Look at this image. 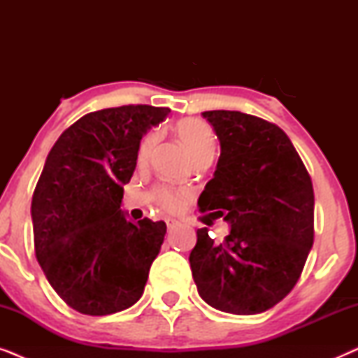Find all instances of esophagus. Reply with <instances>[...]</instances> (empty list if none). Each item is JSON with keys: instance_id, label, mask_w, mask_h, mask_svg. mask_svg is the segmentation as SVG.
Returning a JSON list of instances; mask_svg holds the SVG:
<instances>
[{"instance_id": "esophagus-1", "label": "esophagus", "mask_w": 358, "mask_h": 358, "mask_svg": "<svg viewBox=\"0 0 358 358\" xmlns=\"http://www.w3.org/2000/svg\"><path fill=\"white\" fill-rule=\"evenodd\" d=\"M166 224H168V229H173V228L178 227L179 222H178V220H174V218H166Z\"/></svg>"}]
</instances>
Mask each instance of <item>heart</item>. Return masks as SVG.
I'll return each instance as SVG.
<instances>
[{"instance_id": "heart-1", "label": "heart", "mask_w": 358, "mask_h": 358, "mask_svg": "<svg viewBox=\"0 0 358 358\" xmlns=\"http://www.w3.org/2000/svg\"><path fill=\"white\" fill-rule=\"evenodd\" d=\"M176 134H178L180 143L187 150L190 158L197 159L202 156H213L215 150H217V136H215L212 127L205 124L202 120L187 119L180 120L176 125ZM156 141H158V134L151 131L141 140L140 150H138V161L145 163L148 161L151 151H153ZM159 203L168 210H179L184 203L185 192L182 190H171V189H158L156 192Z\"/></svg>"}]
</instances>
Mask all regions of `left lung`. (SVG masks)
I'll return each mask as SVG.
<instances>
[{"instance_id":"1","label":"left lung","mask_w":358,"mask_h":358,"mask_svg":"<svg viewBox=\"0 0 358 358\" xmlns=\"http://www.w3.org/2000/svg\"><path fill=\"white\" fill-rule=\"evenodd\" d=\"M202 117L222 153L199 208L231 229L218 244L207 228L197 229L189 256L192 277L215 310L257 315L283 300L305 267L315 238L311 178L277 125L238 110Z\"/></svg>"}]
</instances>
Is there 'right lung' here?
<instances>
[{"mask_svg":"<svg viewBox=\"0 0 358 358\" xmlns=\"http://www.w3.org/2000/svg\"><path fill=\"white\" fill-rule=\"evenodd\" d=\"M168 114L153 106L91 112L47 156L31 207L36 257L58 296L83 315L124 311L143 295L166 223H134L120 205L141 138Z\"/></svg>","mask_w":358,"mask_h":358,"instance_id":"add662e5","label":"right lung"}]
</instances>
